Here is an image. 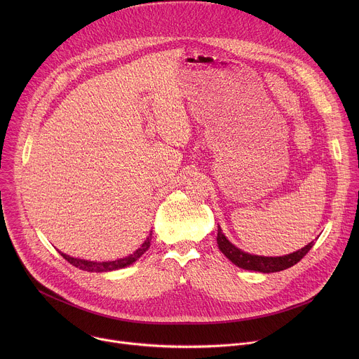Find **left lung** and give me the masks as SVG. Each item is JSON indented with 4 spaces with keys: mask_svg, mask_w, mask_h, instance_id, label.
Instances as JSON below:
<instances>
[{
    "mask_svg": "<svg viewBox=\"0 0 359 359\" xmlns=\"http://www.w3.org/2000/svg\"><path fill=\"white\" fill-rule=\"evenodd\" d=\"M217 244H219L220 251L226 255V257L240 269L250 270V271H260V273H276V271H281V270L290 269L294 264H297L304 257V255L313 248L314 241L309 243L305 247H302L301 250H298L295 252L281 255V257H264V255L248 254V252H244L243 250L237 248L234 244H231L227 240V237L223 234V231L219 226L217 227Z\"/></svg>",
    "mask_w": 359,
    "mask_h": 359,
    "instance_id": "obj_1",
    "label": "left lung"
}]
</instances>
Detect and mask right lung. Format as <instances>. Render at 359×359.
I'll return each mask as SVG.
<instances>
[{"mask_svg": "<svg viewBox=\"0 0 359 359\" xmlns=\"http://www.w3.org/2000/svg\"><path fill=\"white\" fill-rule=\"evenodd\" d=\"M150 238H151V236L149 234V237L144 240V243L133 254L128 255V257H125V259L115 260V262H89V260H82V259L71 257V255H67V254H64L61 251L60 252H61V255L68 263H71L72 266H75L79 270L90 271V273H107V271L119 270V269H123V267H128V266L133 264L137 259L142 257V254H144L146 250L150 247Z\"/></svg>", "mask_w": 359, "mask_h": 359, "instance_id": "obj_1", "label": "right lung"}]
</instances>
